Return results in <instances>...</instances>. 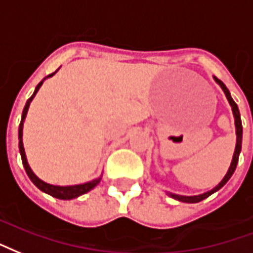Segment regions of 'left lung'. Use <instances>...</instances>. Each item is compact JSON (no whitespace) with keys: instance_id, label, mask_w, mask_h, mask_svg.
Returning a JSON list of instances; mask_svg holds the SVG:
<instances>
[{"instance_id":"left-lung-1","label":"left lung","mask_w":253,"mask_h":253,"mask_svg":"<svg viewBox=\"0 0 253 253\" xmlns=\"http://www.w3.org/2000/svg\"><path fill=\"white\" fill-rule=\"evenodd\" d=\"M214 79L217 81V84H220L221 88L224 90L225 95H226V98H228L230 106H232V110H233V116H235V123H236V134H237V144H236V151H235V155H233L232 165H230L229 167V171H228V174L225 175V178L221 180V183L217 186V187H214L213 190H210V191H208V193H205V194L195 195V197H185V195H176V194H171V193H169V197H172V198H175V200H178V201H182V202H187V204H197V202H201V201H204L205 198H208L209 195L215 193L217 190H220L221 187H222V186H224L225 183L230 179V176H232L233 172H235L236 166H237V163H239V155H240V151H241V140H243V125H241L240 112H239V108H237L236 102L232 99V97H230L229 90L226 88V86L221 82L220 79H217V78Z\"/></svg>"}]
</instances>
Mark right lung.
Returning a JSON list of instances; mask_svg holds the SVG:
<instances>
[{
  "label": "right lung",
  "instance_id": "1",
  "mask_svg": "<svg viewBox=\"0 0 253 253\" xmlns=\"http://www.w3.org/2000/svg\"><path fill=\"white\" fill-rule=\"evenodd\" d=\"M58 71V70H56ZM55 71V73H56ZM49 74L47 75L45 78H48V77H52L53 74ZM44 78V79H45ZM44 79L40 82V84L36 86L35 88V93L32 94V97L27 101V104L24 106V110H23V117H21V123H20V126H18V148H20V154H21V160H23V165H24V169L27 171V174L28 176L31 178L35 185L38 186L39 189L44 191V193H47V194L52 195L55 198H59V200H73V198H77L79 195L84 194V193H87L90 191L91 189H94L95 186L99 183V179H94L91 182H87V183H84V185H77V186H67V187H62V186H52V185H48V183H45L43 180H40L36 176V175L33 174L32 169H29L28 166V162H27V158H25V151H24V145H23V124H24V119H25V116H27V112H28V108H29V104H31V101L33 99V97L36 95L38 93V90L40 88V86L43 84Z\"/></svg>",
  "mask_w": 253,
  "mask_h": 253
}]
</instances>
